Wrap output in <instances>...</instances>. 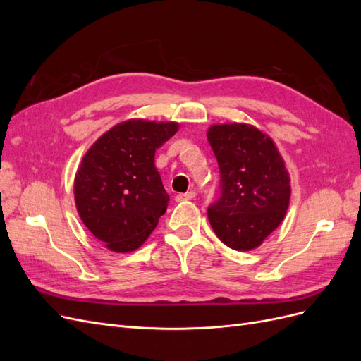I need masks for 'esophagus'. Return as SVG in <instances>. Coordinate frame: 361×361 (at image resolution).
Wrapping results in <instances>:
<instances>
[{"label":"esophagus","instance_id":"1","mask_svg":"<svg viewBox=\"0 0 361 361\" xmlns=\"http://www.w3.org/2000/svg\"><path fill=\"white\" fill-rule=\"evenodd\" d=\"M194 197H195V192L194 191H188V192L178 194L176 197H174V200H176V202H185V200H191Z\"/></svg>","mask_w":361,"mask_h":361}]
</instances>
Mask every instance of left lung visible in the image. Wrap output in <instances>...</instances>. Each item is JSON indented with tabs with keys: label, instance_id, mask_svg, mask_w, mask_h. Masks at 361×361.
I'll return each mask as SVG.
<instances>
[{
	"label": "left lung",
	"instance_id": "8db88e82",
	"mask_svg": "<svg viewBox=\"0 0 361 361\" xmlns=\"http://www.w3.org/2000/svg\"><path fill=\"white\" fill-rule=\"evenodd\" d=\"M207 141L220 167V195L207 218L220 241L238 251L259 247L286 215L290 179L267 134L247 123L214 125Z\"/></svg>",
	"mask_w": 361,
	"mask_h": 361
}]
</instances>
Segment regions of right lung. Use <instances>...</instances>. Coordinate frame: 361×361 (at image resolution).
Instances as JSON below:
<instances>
[{
  "instance_id": "add662e5",
  "label": "right lung",
  "mask_w": 361,
  "mask_h": 361,
  "mask_svg": "<svg viewBox=\"0 0 361 361\" xmlns=\"http://www.w3.org/2000/svg\"><path fill=\"white\" fill-rule=\"evenodd\" d=\"M179 123L133 118L87 150L75 176V203L85 227L116 253L137 250L166 214L169 194L155 152Z\"/></svg>"
}]
</instances>
